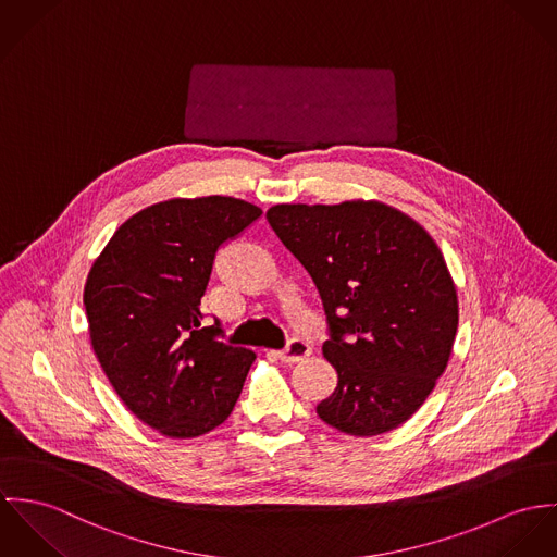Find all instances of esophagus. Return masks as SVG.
Instances as JSON below:
<instances>
[{"instance_id":"1","label":"esophagus","mask_w":557,"mask_h":557,"mask_svg":"<svg viewBox=\"0 0 557 557\" xmlns=\"http://www.w3.org/2000/svg\"><path fill=\"white\" fill-rule=\"evenodd\" d=\"M309 355H311V346H309L306 339H301V337H293V339L286 344V348L277 352L280 361H284V363H288V366L308 359Z\"/></svg>"}]
</instances>
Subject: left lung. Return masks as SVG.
Returning a JSON list of instances; mask_svg holds the SVG:
<instances>
[{
  "mask_svg": "<svg viewBox=\"0 0 557 557\" xmlns=\"http://www.w3.org/2000/svg\"><path fill=\"white\" fill-rule=\"evenodd\" d=\"M267 220L308 269L326 313L335 391L318 417L348 435L406 423L446 370L457 290L430 233L377 200L275 205Z\"/></svg>",
  "mask_w": 557,
  "mask_h": 557,
  "instance_id": "1",
  "label": "left lung"
}]
</instances>
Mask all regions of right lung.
<instances>
[{
	"label": "right lung",
	"mask_w": 557,
	"mask_h": 557,
	"mask_svg": "<svg viewBox=\"0 0 557 557\" xmlns=\"http://www.w3.org/2000/svg\"><path fill=\"white\" fill-rule=\"evenodd\" d=\"M262 211L239 198H171L115 231L91 264L83 304L94 352L127 410L186 440L222 425L256 355L202 326L215 253Z\"/></svg>",
	"instance_id": "1"
}]
</instances>
